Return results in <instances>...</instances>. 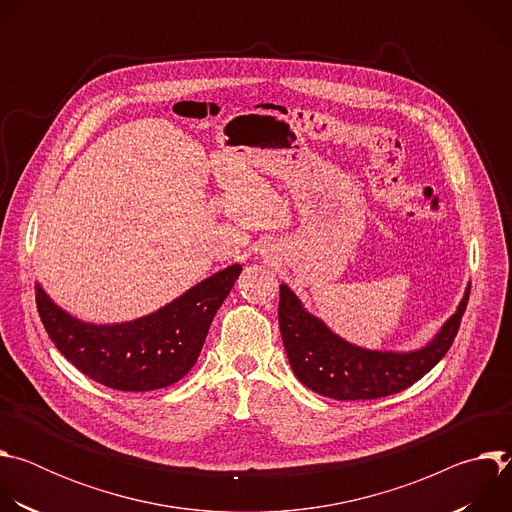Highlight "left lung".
<instances>
[{
  "instance_id": "8db88e82",
  "label": "left lung",
  "mask_w": 512,
  "mask_h": 512,
  "mask_svg": "<svg viewBox=\"0 0 512 512\" xmlns=\"http://www.w3.org/2000/svg\"><path fill=\"white\" fill-rule=\"evenodd\" d=\"M470 298V283L456 312L415 350H373L332 332L324 320L306 310L302 300L279 285V330L289 367L310 391L336 399H379L399 393L427 375L450 350Z\"/></svg>"
}]
</instances>
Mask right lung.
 Returning a JSON list of instances; mask_svg holds the SVG:
<instances>
[{"label":"right lung","instance_id":"1","mask_svg":"<svg viewBox=\"0 0 512 512\" xmlns=\"http://www.w3.org/2000/svg\"><path fill=\"white\" fill-rule=\"evenodd\" d=\"M241 271L243 265L233 263L129 322H85L62 310L40 283L36 306L54 346L89 379L117 391H156L178 383L194 367L216 310Z\"/></svg>","mask_w":512,"mask_h":512}]
</instances>
